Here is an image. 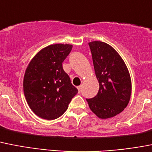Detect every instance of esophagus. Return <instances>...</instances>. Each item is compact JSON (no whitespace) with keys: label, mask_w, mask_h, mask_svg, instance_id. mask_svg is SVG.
I'll return each instance as SVG.
<instances>
[{"label":"esophagus","mask_w":152,"mask_h":152,"mask_svg":"<svg viewBox=\"0 0 152 152\" xmlns=\"http://www.w3.org/2000/svg\"><path fill=\"white\" fill-rule=\"evenodd\" d=\"M81 88H82V86H81V85H80V86L77 87V89H78V91H79V92H81Z\"/></svg>","instance_id":"34e87169"}]
</instances>
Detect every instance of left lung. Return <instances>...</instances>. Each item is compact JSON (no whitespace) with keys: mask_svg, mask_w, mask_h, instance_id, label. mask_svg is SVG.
<instances>
[{"mask_svg":"<svg viewBox=\"0 0 152 152\" xmlns=\"http://www.w3.org/2000/svg\"><path fill=\"white\" fill-rule=\"evenodd\" d=\"M88 45L99 90L94 98L86 100L98 118H112L121 113L130 101V75L122 58L112 47L102 41H92Z\"/></svg>","mask_w":152,"mask_h":152,"instance_id":"8db88e82","label":"left lung"}]
</instances>
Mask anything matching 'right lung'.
<instances>
[{"label":"right lung","mask_w":152,"mask_h":152,"mask_svg":"<svg viewBox=\"0 0 152 152\" xmlns=\"http://www.w3.org/2000/svg\"><path fill=\"white\" fill-rule=\"evenodd\" d=\"M71 49V45L48 46L36 54L26 69L25 98L34 113L41 118L54 120L61 116L78 91L62 66Z\"/></svg>","instance_id":"add662e5"}]
</instances>
